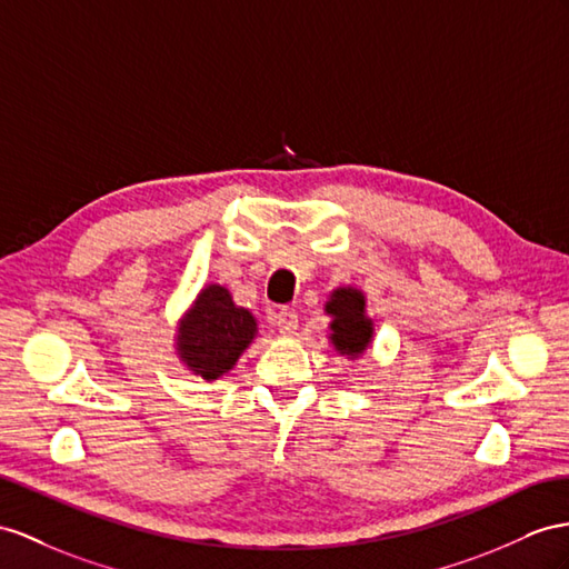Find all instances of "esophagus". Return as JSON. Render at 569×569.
<instances>
[{"label": "esophagus", "instance_id": "esophagus-1", "mask_svg": "<svg viewBox=\"0 0 569 569\" xmlns=\"http://www.w3.org/2000/svg\"><path fill=\"white\" fill-rule=\"evenodd\" d=\"M271 325L279 327L283 333H293L298 329V312L290 308H279L276 312H271Z\"/></svg>", "mask_w": 569, "mask_h": 569}]
</instances>
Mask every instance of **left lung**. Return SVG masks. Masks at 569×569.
<instances>
[{
    "label": "left lung",
    "instance_id": "left-lung-1",
    "mask_svg": "<svg viewBox=\"0 0 569 569\" xmlns=\"http://www.w3.org/2000/svg\"><path fill=\"white\" fill-rule=\"evenodd\" d=\"M327 312L333 315L331 341L341 353H362L372 337V322L366 319V298L353 288H341L327 302Z\"/></svg>",
    "mask_w": 569,
    "mask_h": 569
}]
</instances>
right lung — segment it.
Listing matches in <instances>:
<instances>
[{
    "instance_id": "1",
    "label": "right lung",
    "mask_w": 569,
    "mask_h": 569,
    "mask_svg": "<svg viewBox=\"0 0 569 569\" xmlns=\"http://www.w3.org/2000/svg\"><path fill=\"white\" fill-rule=\"evenodd\" d=\"M254 317L236 308L223 286H209L180 327V358L194 375L216 380L236 366L254 339Z\"/></svg>"
}]
</instances>
